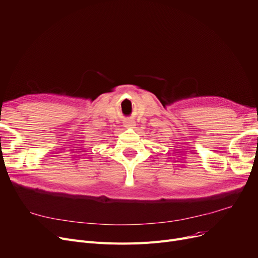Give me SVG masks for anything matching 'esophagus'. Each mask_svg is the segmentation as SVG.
I'll return each mask as SVG.
<instances>
[{"label": "esophagus", "mask_w": 258, "mask_h": 258, "mask_svg": "<svg viewBox=\"0 0 258 258\" xmlns=\"http://www.w3.org/2000/svg\"><path fill=\"white\" fill-rule=\"evenodd\" d=\"M124 126L127 128H130V127L133 128L136 126V122H135V120H133V119H127L124 121Z\"/></svg>", "instance_id": "obj_1"}]
</instances>
